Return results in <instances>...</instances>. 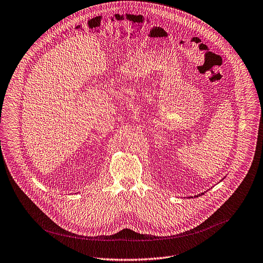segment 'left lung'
I'll use <instances>...</instances> for the list:
<instances>
[{
    "mask_svg": "<svg viewBox=\"0 0 263 263\" xmlns=\"http://www.w3.org/2000/svg\"><path fill=\"white\" fill-rule=\"evenodd\" d=\"M202 195H203V194H201V195H199V196H202Z\"/></svg>",
    "mask_w": 263,
    "mask_h": 263,
    "instance_id": "1",
    "label": "left lung"
}]
</instances>
